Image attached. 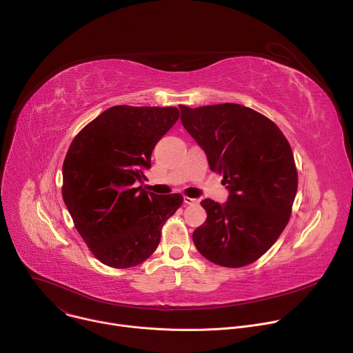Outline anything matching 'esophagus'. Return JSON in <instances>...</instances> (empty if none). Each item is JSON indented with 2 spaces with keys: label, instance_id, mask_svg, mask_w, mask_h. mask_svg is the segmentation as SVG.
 I'll return each instance as SVG.
<instances>
[{
  "label": "esophagus",
  "instance_id": "esophagus-1",
  "mask_svg": "<svg viewBox=\"0 0 353 353\" xmlns=\"http://www.w3.org/2000/svg\"><path fill=\"white\" fill-rule=\"evenodd\" d=\"M184 204H187V205H196L198 203H199V199H196V198H190V196H184Z\"/></svg>",
  "mask_w": 353,
  "mask_h": 353
}]
</instances>
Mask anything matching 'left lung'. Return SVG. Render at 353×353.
Segmentation results:
<instances>
[{
    "label": "left lung",
    "instance_id": "1",
    "mask_svg": "<svg viewBox=\"0 0 353 353\" xmlns=\"http://www.w3.org/2000/svg\"><path fill=\"white\" fill-rule=\"evenodd\" d=\"M180 112L183 127L229 190L225 204L201 201L207 221L194 230V244L222 267L254 263L290 218L297 191L292 148L275 123L241 105L180 106Z\"/></svg>",
    "mask_w": 353,
    "mask_h": 353
}]
</instances>
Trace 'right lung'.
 <instances>
[{
  "label": "right lung",
  "instance_id": "obj_1",
  "mask_svg": "<svg viewBox=\"0 0 353 353\" xmlns=\"http://www.w3.org/2000/svg\"><path fill=\"white\" fill-rule=\"evenodd\" d=\"M177 108L114 106L74 138L63 165V199L77 230L105 265L130 268L152 256L180 194L158 195L137 183L150 169Z\"/></svg>",
  "mask_w": 353,
  "mask_h": 353
}]
</instances>
